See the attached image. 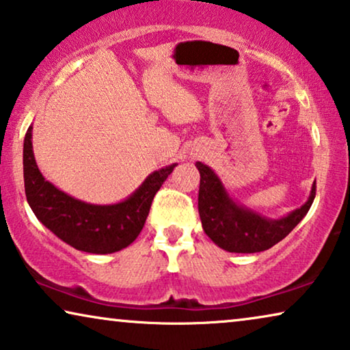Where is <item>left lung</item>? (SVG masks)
<instances>
[{"instance_id": "left-lung-1", "label": "left lung", "mask_w": 350, "mask_h": 350, "mask_svg": "<svg viewBox=\"0 0 350 350\" xmlns=\"http://www.w3.org/2000/svg\"><path fill=\"white\" fill-rule=\"evenodd\" d=\"M200 172L199 215L205 234L211 241L229 252H260L270 250L293 230L310 211L316 197V181L310 197L300 208L293 210L280 219H270L252 211L232 199L215 170L196 163Z\"/></svg>"}]
</instances>
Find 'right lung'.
<instances>
[{"label": "right lung", "mask_w": 350, "mask_h": 350, "mask_svg": "<svg viewBox=\"0 0 350 350\" xmlns=\"http://www.w3.org/2000/svg\"><path fill=\"white\" fill-rule=\"evenodd\" d=\"M33 126L23 142L25 194L34 215L59 240L91 254H112L129 246L144 229L151 202L176 164L146 176L128 199L94 205L59 191L40 174L33 153Z\"/></svg>", "instance_id": "add662e5"}]
</instances>
